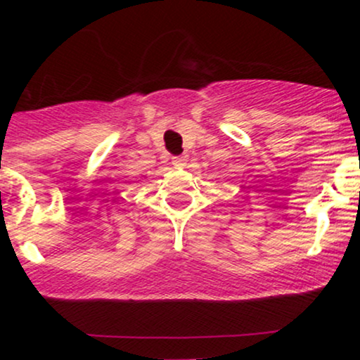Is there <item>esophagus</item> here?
<instances>
[{"label": "esophagus", "mask_w": 360, "mask_h": 360, "mask_svg": "<svg viewBox=\"0 0 360 360\" xmlns=\"http://www.w3.org/2000/svg\"><path fill=\"white\" fill-rule=\"evenodd\" d=\"M172 164H174L176 167H184L186 164H188V157H186V155L172 157Z\"/></svg>", "instance_id": "34e87169"}]
</instances>
